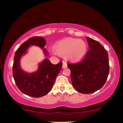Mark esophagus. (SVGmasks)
I'll return each instance as SVG.
<instances>
[{
    "mask_svg": "<svg viewBox=\"0 0 123 123\" xmlns=\"http://www.w3.org/2000/svg\"><path fill=\"white\" fill-rule=\"evenodd\" d=\"M67 67V64L65 62L63 61L62 62V68H65Z\"/></svg>",
    "mask_w": 123,
    "mask_h": 123,
    "instance_id": "1",
    "label": "esophagus"
}]
</instances>
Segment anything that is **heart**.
Masks as SVG:
<instances>
[{
    "label": "heart",
    "instance_id": "heart-1",
    "mask_svg": "<svg viewBox=\"0 0 123 123\" xmlns=\"http://www.w3.org/2000/svg\"><path fill=\"white\" fill-rule=\"evenodd\" d=\"M57 54L71 62H77L85 56L87 45L84 40L74 38H65L57 42L55 46Z\"/></svg>",
    "mask_w": 123,
    "mask_h": 123
}]
</instances>
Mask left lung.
Masks as SVG:
<instances>
[{
    "mask_svg": "<svg viewBox=\"0 0 123 123\" xmlns=\"http://www.w3.org/2000/svg\"><path fill=\"white\" fill-rule=\"evenodd\" d=\"M90 49L83 60L69 64L72 84L81 93H91L99 90L107 80L110 71L108 55L97 41L86 37Z\"/></svg>",
    "mask_w": 123,
    "mask_h": 123,
    "instance_id": "8db88e82",
    "label": "left lung"
}]
</instances>
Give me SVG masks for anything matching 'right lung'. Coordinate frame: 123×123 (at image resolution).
Here are the masks:
<instances>
[{
	"label": "right lung",
	"instance_id": "1",
	"mask_svg": "<svg viewBox=\"0 0 123 123\" xmlns=\"http://www.w3.org/2000/svg\"><path fill=\"white\" fill-rule=\"evenodd\" d=\"M46 40L42 37H33L23 43L16 51L13 59L12 72L15 83L22 93L28 96L39 98L47 95L53 87L56 76L62 68V62L52 64L45 58L38 64L36 71L27 73L22 69L20 61L31 46L39 47L45 56L48 52L44 48Z\"/></svg>",
	"mask_w": 123,
	"mask_h": 123
}]
</instances>
